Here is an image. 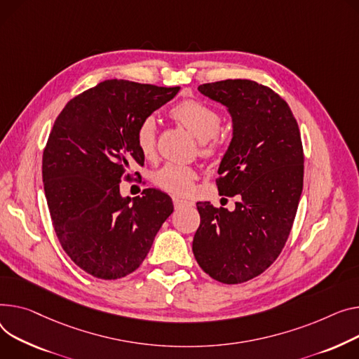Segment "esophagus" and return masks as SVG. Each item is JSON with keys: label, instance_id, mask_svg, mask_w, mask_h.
Here are the masks:
<instances>
[{"label": "esophagus", "instance_id": "obj_1", "mask_svg": "<svg viewBox=\"0 0 359 359\" xmlns=\"http://www.w3.org/2000/svg\"><path fill=\"white\" fill-rule=\"evenodd\" d=\"M173 203H175L176 209L192 208L194 206V202H189V201H184V199H180V198H173Z\"/></svg>", "mask_w": 359, "mask_h": 359}]
</instances>
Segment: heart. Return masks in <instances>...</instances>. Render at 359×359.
Segmentation results:
<instances>
[{
    "label": "heart",
    "mask_w": 359,
    "mask_h": 359,
    "mask_svg": "<svg viewBox=\"0 0 359 359\" xmlns=\"http://www.w3.org/2000/svg\"><path fill=\"white\" fill-rule=\"evenodd\" d=\"M170 116L180 123L201 141V151L205 156H213L222 147V138L218 131L222 124V116L209 105L196 101L186 100L170 109ZM157 123L154 116L142 118L135 130V144L144 157H151L156 151ZM194 167L167 163L154 175V182L165 192L175 195H186L192 189L196 179Z\"/></svg>",
    "instance_id": "heart-1"
}]
</instances>
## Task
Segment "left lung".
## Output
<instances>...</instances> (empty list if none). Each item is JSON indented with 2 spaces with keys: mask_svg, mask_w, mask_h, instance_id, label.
Masks as SVG:
<instances>
[{
  "mask_svg": "<svg viewBox=\"0 0 359 359\" xmlns=\"http://www.w3.org/2000/svg\"><path fill=\"white\" fill-rule=\"evenodd\" d=\"M198 89L232 116L217 186L222 196L240 201L232 212L196 203L201 225L192 250L213 280L240 284L264 273L290 235L303 189L300 131L287 102L269 86L226 79Z\"/></svg>",
  "mask_w": 359,
  "mask_h": 359,
  "instance_id": "left-lung-1",
  "label": "left lung"
}]
</instances>
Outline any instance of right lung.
Segmentation results:
<instances>
[{
    "instance_id": "1",
    "label": "right lung",
    "mask_w": 359,
    "mask_h": 359,
    "mask_svg": "<svg viewBox=\"0 0 359 359\" xmlns=\"http://www.w3.org/2000/svg\"><path fill=\"white\" fill-rule=\"evenodd\" d=\"M179 89L109 79L70 100L56 118L43 151L47 206L62 248L93 277L135 271L173 212L160 190L144 189L131 202L119 183L133 176L130 165L144 164L135 144L140 121Z\"/></svg>"
}]
</instances>
